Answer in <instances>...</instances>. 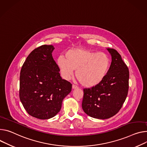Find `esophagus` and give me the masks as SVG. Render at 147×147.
<instances>
[{"mask_svg":"<svg viewBox=\"0 0 147 147\" xmlns=\"http://www.w3.org/2000/svg\"><path fill=\"white\" fill-rule=\"evenodd\" d=\"M72 88H73V89H76V88H78V86H76L74 84H73Z\"/></svg>","mask_w":147,"mask_h":147,"instance_id":"34e87169","label":"esophagus"}]
</instances>
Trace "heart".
<instances>
[{"mask_svg": "<svg viewBox=\"0 0 147 147\" xmlns=\"http://www.w3.org/2000/svg\"><path fill=\"white\" fill-rule=\"evenodd\" d=\"M65 57L60 56L57 60L62 77L69 80L76 70V78L86 87L100 83L107 73L111 63L107 54L85 49L70 50L65 53Z\"/></svg>", "mask_w": 147, "mask_h": 147, "instance_id": "obj_1", "label": "heart"}]
</instances>
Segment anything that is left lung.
<instances>
[{
    "mask_svg": "<svg viewBox=\"0 0 147 147\" xmlns=\"http://www.w3.org/2000/svg\"><path fill=\"white\" fill-rule=\"evenodd\" d=\"M111 55L110 67L102 80L91 88L83 89L82 108L88 115L107 119L121 109L129 88V70L121 55L113 49H107Z\"/></svg>",
    "mask_w": 147,
    "mask_h": 147,
    "instance_id": "8db88e82",
    "label": "left lung"
}]
</instances>
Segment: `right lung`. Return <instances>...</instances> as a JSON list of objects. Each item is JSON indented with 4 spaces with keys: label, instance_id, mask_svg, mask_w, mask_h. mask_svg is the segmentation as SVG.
<instances>
[{
    "label": "right lung",
    "instance_id": "right-lung-1",
    "mask_svg": "<svg viewBox=\"0 0 147 147\" xmlns=\"http://www.w3.org/2000/svg\"><path fill=\"white\" fill-rule=\"evenodd\" d=\"M52 45L33 50L24 62L20 74V100L27 113L41 119L55 117L72 84L62 79L51 53Z\"/></svg>",
    "mask_w": 147,
    "mask_h": 147
}]
</instances>
